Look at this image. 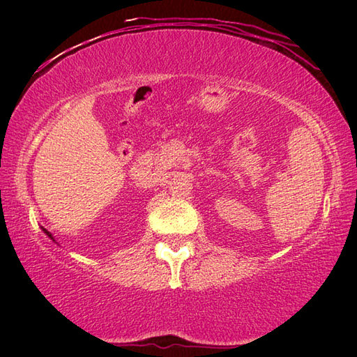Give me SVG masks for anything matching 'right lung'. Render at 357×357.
I'll list each match as a JSON object with an SVG mask.
<instances>
[{
	"instance_id": "1",
	"label": "right lung",
	"mask_w": 357,
	"mask_h": 357,
	"mask_svg": "<svg viewBox=\"0 0 357 357\" xmlns=\"http://www.w3.org/2000/svg\"><path fill=\"white\" fill-rule=\"evenodd\" d=\"M42 231H44V233H45V234H47V236H48V238H50V239H52V241H55V238H53V234H52V233H50V231H47V229H45V228H44V227H42ZM55 243H56V241H55Z\"/></svg>"
}]
</instances>
